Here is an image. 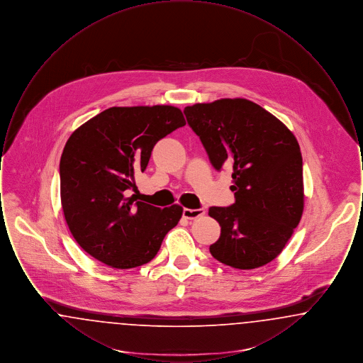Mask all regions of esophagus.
I'll use <instances>...</instances> for the list:
<instances>
[{
    "mask_svg": "<svg viewBox=\"0 0 363 363\" xmlns=\"http://www.w3.org/2000/svg\"><path fill=\"white\" fill-rule=\"evenodd\" d=\"M204 213H206V211H204V209H201V208H200V209H189V208H184V211H182L184 218L190 219V220L197 219V218H201Z\"/></svg>",
    "mask_w": 363,
    "mask_h": 363,
    "instance_id": "1",
    "label": "esophagus"
}]
</instances>
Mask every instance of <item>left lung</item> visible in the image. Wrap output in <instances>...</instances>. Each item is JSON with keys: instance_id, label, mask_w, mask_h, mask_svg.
Masks as SVG:
<instances>
[{"instance_id": "1", "label": "left lung", "mask_w": 363, "mask_h": 363, "mask_svg": "<svg viewBox=\"0 0 363 363\" xmlns=\"http://www.w3.org/2000/svg\"><path fill=\"white\" fill-rule=\"evenodd\" d=\"M212 166L233 169L235 203L211 207L220 225L211 255L228 267L255 269L277 259L303 212L299 144L287 126L247 99H219L184 110Z\"/></svg>"}]
</instances>
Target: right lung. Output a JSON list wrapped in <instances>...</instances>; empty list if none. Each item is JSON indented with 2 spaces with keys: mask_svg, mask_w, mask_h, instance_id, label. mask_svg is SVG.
Instances as JSON below:
<instances>
[{
  "mask_svg": "<svg viewBox=\"0 0 363 363\" xmlns=\"http://www.w3.org/2000/svg\"><path fill=\"white\" fill-rule=\"evenodd\" d=\"M185 123L174 106L110 107L68 138L60 162L61 204L73 238L94 259L117 269L147 264L178 225L182 207L160 209L129 193L156 143Z\"/></svg>",
  "mask_w": 363,
  "mask_h": 363,
  "instance_id": "1",
  "label": "right lung"
}]
</instances>
